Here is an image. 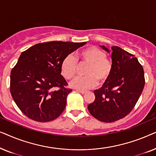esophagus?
<instances>
[{"label":"esophagus","mask_w":156,"mask_h":156,"mask_svg":"<svg viewBox=\"0 0 156 156\" xmlns=\"http://www.w3.org/2000/svg\"><path fill=\"white\" fill-rule=\"evenodd\" d=\"M76 91H77V92H79V93H80V94H85L86 93V91H84V90H76Z\"/></svg>","instance_id":"obj_1"}]
</instances>
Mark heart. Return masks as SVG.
I'll use <instances>...</instances> for the list:
<instances>
[{
    "label": "heart",
    "instance_id": "b5f03b06",
    "mask_svg": "<svg viewBox=\"0 0 156 156\" xmlns=\"http://www.w3.org/2000/svg\"><path fill=\"white\" fill-rule=\"evenodd\" d=\"M106 55L97 47H89L79 53L76 59L80 63L88 64L84 71V76H77L72 80L69 86L79 90L91 89L97 84L105 82L109 78L112 71V63L106 58ZM61 73L66 80H70L74 76L76 62L72 55L65 57L61 64Z\"/></svg>",
    "mask_w": 156,
    "mask_h": 156
}]
</instances>
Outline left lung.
Wrapping results in <instances>:
<instances>
[{
  "instance_id": "obj_1",
  "label": "left lung",
  "mask_w": 156,
  "mask_h": 156,
  "mask_svg": "<svg viewBox=\"0 0 156 156\" xmlns=\"http://www.w3.org/2000/svg\"><path fill=\"white\" fill-rule=\"evenodd\" d=\"M112 52V71L103 86L94 91L95 100L88 105L90 114L98 120L111 123L129 114L138 101L145 85L144 72L133 55L114 46Z\"/></svg>"
}]
</instances>
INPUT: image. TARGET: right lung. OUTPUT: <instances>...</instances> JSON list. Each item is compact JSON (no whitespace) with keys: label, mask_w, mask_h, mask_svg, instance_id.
<instances>
[{"label":"right lung","mask_w":156,"mask_h":156,"mask_svg":"<svg viewBox=\"0 0 156 156\" xmlns=\"http://www.w3.org/2000/svg\"><path fill=\"white\" fill-rule=\"evenodd\" d=\"M52 41L36 44L21 53L10 74V93L16 105L38 122L57 119L65 109L72 89L61 74L65 57L86 44ZM56 87L60 89L55 90Z\"/></svg>","instance_id":"add662e5"}]
</instances>
